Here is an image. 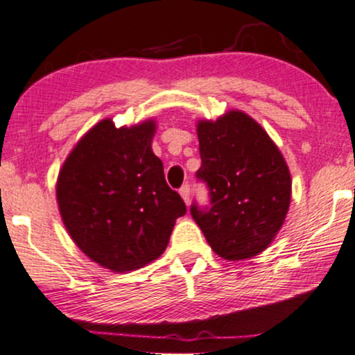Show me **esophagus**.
<instances>
[{"instance_id": "1", "label": "esophagus", "mask_w": 355, "mask_h": 355, "mask_svg": "<svg viewBox=\"0 0 355 355\" xmlns=\"http://www.w3.org/2000/svg\"><path fill=\"white\" fill-rule=\"evenodd\" d=\"M179 194H181L182 200L186 202V205H189V202H191V191H189L187 184H186V186H182L181 189H179Z\"/></svg>"}]
</instances>
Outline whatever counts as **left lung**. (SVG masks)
<instances>
[{
    "label": "left lung",
    "instance_id": "left-lung-1",
    "mask_svg": "<svg viewBox=\"0 0 355 355\" xmlns=\"http://www.w3.org/2000/svg\"><path fill=\"white\" fill-rule=\"evenodd\" d=\"M202 166L197 178L210 191L209 210L191 214L215 254L251 259L269 248L282 228L292 199V176L269 133L251 116L227 110L217 121L200 119Z\"/></svg>",
    "mask_w": 355,
    "mask_h": 355
}]
</instances>
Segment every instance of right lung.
Wrapping results in <instances>:
<instances>
[{"mask_svg":"<svg viewBox=\"0 0 355 355\" xmlns=\"http://www.w3.org/2000/svg\"><path fill=\"white\" fill-rule=\"evenodd\" d=\"M155 119L91 127L57 178V204L75 245L101 268L122 274L158 259L186 205L151 150Z\"/></svg>","mask_w":355,"mask_h":355,"instance_id":"right-lung-1","label":"right lung"}]
</instances>
